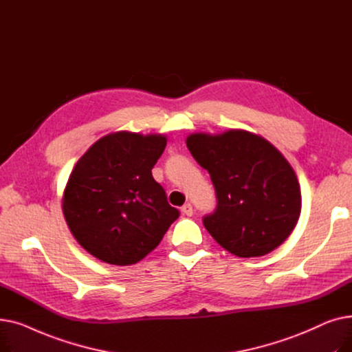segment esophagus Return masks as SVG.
I'll return each instance as SVG.
<instances>
[{
	"label": "esophagus",
	"mask_w": 352,
	"mask_h": 352,
	"mask_svg": "<svg viewBox=\"0 0 352 352\" xmlns=\"http://www.w3.org/2000/svg\"><path fill=\"white\" fill-rule=\"evenodd\" d=\"M181 211H182V214H186V215H188V217H191V215L194 214V210H192V206H191V204H186V206H182Z\"/></svg>",
	"instance_id": "obj_1"
}]
</instances>
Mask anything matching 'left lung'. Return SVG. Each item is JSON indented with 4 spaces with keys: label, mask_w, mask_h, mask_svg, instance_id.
<instances>
[{
    "label": "left lung",
    "mask_w": 352,
    "mask_h": 352,
    "mask_svg": "<svg viewBox=\"0 0 352 352\" xmlns=\"http://www.w3.org/2000/svg\"><path fill=\"white\" fill-rule=\"evenodd\" d=\"M187 146L214 184L217 210L202 223L215 241L241 258L280 247L301 214L300 182L284 155L244 129L191 134Z\"/></svg>",
    "instance_id": "8db88e82"
}]
</instances>
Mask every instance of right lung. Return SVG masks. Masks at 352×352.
<instances>
[{"label": "right lung", "mask_w": 352, "mask_h": 352, "mask_svg": "<svg viewBox=\"0 0 352 352\" xmlns=\"http://www.w3.org/2000/svg\"><path fill=\"white\" fill-rule=\"evenodd\" d=\"M165 145L160 134L120 131L92 144L74 166L63 212L78 244L98 260L141 261L179 217L151 173Z\"/></svg>", "instance_id": "obj_1"}]
</instances>
